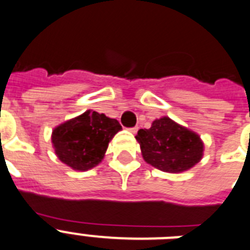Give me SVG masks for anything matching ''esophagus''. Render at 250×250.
<instances>
[{
    "label": "esophagus",
    "mask_w": 250,
    "mask_h": 250,
    "mask_svg": "<svg viewBox=\"0 0 250 250\" xmlns=\"http://www.w3.org/2000/svg\"><path fill=\"white\" fill-rule=\"evenodd\" d=\"M129 131H130V132H132V134H135V132L138 131V127H136V126H135V127H130Z\"/></svg>",
    "instance_id": "obj_1"
}]
</instances>
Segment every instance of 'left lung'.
Masks as SVG:
<instances>
[{"label":"left lung","mask_w":250,"mask_h":250,"mask_svg":"<svg viewBox=\"0 0 250 250\" xmlns=\"http://www.w3.org/2000/svg\"><path fill=\"white\" fill-rule=\"evenodd\" d=\"M135 139L144 160L165 173L187 171L204 154L200 136L167 116L152 121L150 129L139 130Z\"/></svg>","instance_id":"left-lung-1"}]
</instances>
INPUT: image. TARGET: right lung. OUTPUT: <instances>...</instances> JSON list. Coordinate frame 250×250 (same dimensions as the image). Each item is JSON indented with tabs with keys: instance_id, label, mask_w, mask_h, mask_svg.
I'll list each match as a JSON object with an SVG mask.
<instances>
[{
	"instance_id": "right-lung-1",
	"label": "right lung",
	"mask_w": 250,
	"mask_h": 250,
	"mask_svg": "<svg viewBox=\"0 0 250 250\" xmlns=\"http://www.w3.org/2000/svg\"><path fill=\"white\" fill-rule=\"evenodd\" d=\"M118 120L87 110L52 130L51 141L60 161L77 171H86L103 161L115 134Z\"/></svg>"
}]
</instances>
